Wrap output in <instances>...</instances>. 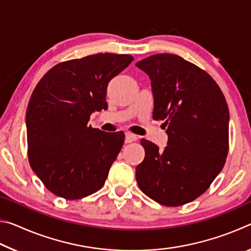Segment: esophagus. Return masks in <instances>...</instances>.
Here are the masks:
<instances>
[{
  "mask_svg": "<svg viewBox=\"0 0 251 251\" xmlns=\"http://www.w3.org/2000/svg\"><path fill=\"white\" fill-rule=\"evenodd\" d=\"M136 139H137V136H136V135L128 133V131H127V133L125 134V143L128 144V143H131V142H135Z\"/></svg>",
  "mask_w": 251,
  "mask_h": 251,
  "instance_id": "34e87169",
  "label": "esophagus"
}]
</instances>
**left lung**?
Masks as SVG:
<instances>
[{
    "label": "left lung",
    "instance_id": "left-lung-1",
    "mask_svg": "<svg viewBox=\"0 0 251 251\" xmlns=\"http://www.w3.org/2000/svg\"><path fill=\"white\" fill-rule=\"evenodd\" d=\"M136 66L151 78L152 118L165 121L168 135L163 151L142 139L145 158L136 167V180L152 201L181 206L205 193L224 167L227 101L209 74L178 55H151Z\"/></svg>",
    "mask_w": 251,
    "mask_h": 251
}]
</instances>
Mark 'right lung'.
Masks as SVG:
<instances>
[{
	"label": "right lung",
	"mask_w": 251,
	"mask_h": 251,
	"mask_svg": "<svg viewBox=\"0 0 251 251\" xmlns=\"http://www.w3.org/2000/svg\"><path fill=\"white\" fill-rule=\"evenodd\" d=\"M134 57L95 54L59 63L37 83L26 110L28 160L50 192L69 201L96 193L124 144L123 133L87 125L107 108L109 80Z\"/></svg>",
	"instance_id": "add662e5"
}]
</instances>
